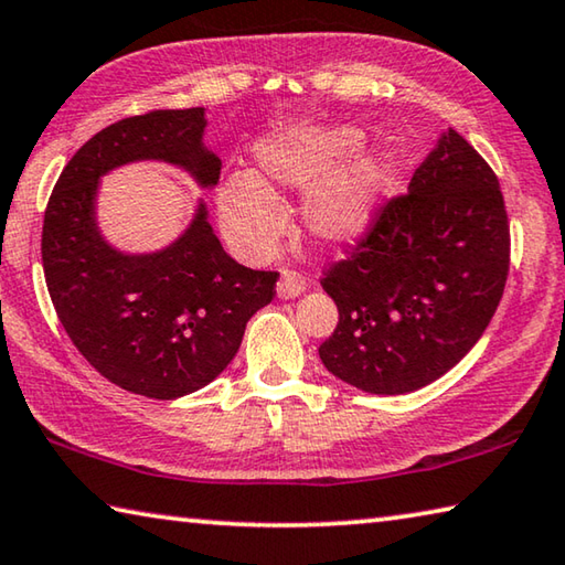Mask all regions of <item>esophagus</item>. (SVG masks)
I'll return each mask as SVG.
<instances>
[{
  "label": "esophagus",
  "instance_id": "esophagus-1",
  "mask_svg": "<svg viewBox=\"0 0 565 565\" xmlns=\"http://www.w3.org/2000/svg\"><path fill=\"white\" fill-rule=\"evenodd\" d=\"M306 289V276L296 269H284L281 271V279L276 284V294L281 296V299H294V296L303 294Z\"/></svg>",
  "mask_w": 565,
  "mask_h": 565
}]
</instances>
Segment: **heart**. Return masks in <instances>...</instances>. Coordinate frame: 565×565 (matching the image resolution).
<instances>
[{"instance_id":"heart-1","label":"heart","mask_w":565,"mask_h":565,"mask_svg":"<svg viewBox=\"0 0 565 565\" xmlns=\"http://www.w3.org/2000/svg\"><path fill=\"white\" fill-rule=\"evenodd\" d=\"M361 145L349 127H289L259 141L254 157L259 174L234 171L218 186V218L238 252L264 256L279 244L286 218L276 199L279 189H311L303 222L327 242L359 236L374 218L391 181V159L363 151L337 169Z\"/></svg>"}]
</instances>
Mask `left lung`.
<instances>
[{
  "label": "left lung",
  "mask_w": 565,
  "mask_h": 565,
  "mask_svg": "<svg viewBox=\"0 0 565 565\" xmlns=\"http://www.w3.org/2000/svg\"><path fill=\"white\" fill-rule=\"evenodd\" d=\"M511 226L499 177L448 129L408 191L381 202L321 286L339 323L319 347L333 376L369 394L441 379L489 327L509 279Z\"/></svg>",
  "instance_id": "left-lung-1"
}]
</instances>
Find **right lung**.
Returning <instances> with one entry per match:
<instances>
[{
	"instance_id": "add662e5",
	"label": "right lung",
	"mask_w": 565,
	"mask_h": 565,
	"mask_svg": "<svg viewBox=\"0 0 565 565\" xmlns=\"http://www.w3.org/2000/svg\"><path fill=\"white\" fill-rule=\"evenodd\" d=\"M204 107L157 109L109 124L70 159L44 212L42 264L56 317L104 379L147 398L206 386L242 347L246 321L276 296L279 271L228 256L204 206L177 244L124 256L94 226L99 177L137 159L186 167L204 186L222 161L202 149Z\"/></svg>"
}]
</instances>
